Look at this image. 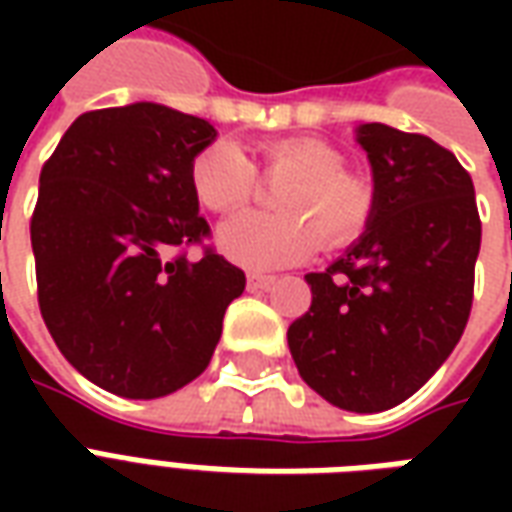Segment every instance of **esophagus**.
<instances>
[{"label":"esophagus","mask_w":512,"mask_h":512,"mask_svg":"<svg viewBox=\"0 0 512 512\" xmlns=\"http://www.w3.org/2000/svg\"><path fill=\"white\" fill-rule=\"evenodd\" d=\"M274 285V277H268V274H249L246 277V288L249 290H268Z\"/></svg>","instance_id":"34e87169"}]
</instances>
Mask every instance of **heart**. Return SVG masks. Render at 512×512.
Returning <instances> with one entry per match:
<instances>
[{"mask_svg": "<svg viewBox=\"0 0 512 512\" xmlns=\"http://www.w3.org/2000/svg\"><path fill=\"white\" fill-rule=\"evenodd\" d=\"M257 172L288 183L274 194L279 213H241L219 227V249L238 266L260 271L299 263L318 238L326 249H340L365 233L373 216L370 178L345 167L343 150L315 136L260 142L252 161L219 139L191 158L189 183L202 208L233 213L257 194Z\"/></svg>", "mask_w": 512, "mask_h": 512, "instance_id": "b5f03b06", "label": "heart"}]
</instances>
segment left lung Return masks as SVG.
Returning <instances> with one entry per match:
<instances>
[{
	"label": "left lung",
	"instance_id": "left-lung-1",
	"mask_svg": "<svg viewBox=\"0 0 512 512\" xmlns=\"http://www.w3.org/2000/svg\"><path fill=\"white\" fill-rule=\"evenodd\" d=\"M356 142L373 167V216L343 257L304 277L312 304L288 345L318 395L373 414L414 395L461 340L483 227L447 147L384 123L356 128Z\"/></svg>",
	"mask_w": 512,
	"mask_h": 512
}]
</instances>
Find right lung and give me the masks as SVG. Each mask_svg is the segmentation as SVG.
Segmentation results:
<instances>
[{
    "instance_id": "right-lung-1",
    "label": "right lung",
    "mask_w": 512,
    "mask_h": 512,
    "mask_svg": "<svg viewBox=\"0 0 512 512\" xmlns=\"http://www.w3.org/2000/svg\"><path fill=\"white\" fill-rule=\"evenodd\" d=\"M213 139L208 120L139 101L76 117L40 169V315L62 356L112 395L150 400L194 381L244 293V271L211 246L200 260L183 252L211 235L189 167Z\"/></svg>"
}]
</instances>
